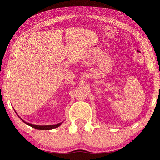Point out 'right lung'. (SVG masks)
<instances>
[{
    "instance_id": "right-lung-1",
    "label": "right lung",
    "mask_w": 160,
    "mask_h": 160,
    "mask_svg": "<svg viewBox=\"0 0 160 160\" xmlns=\"http://www.w3.org/2000/svg\"><path fill=\"white\" fill-rule=\"evenodd\" d=\"M15 112H16V111H15ZM16 114L18 115V113L16 112ZM18 116L19 117V118H20L22 119V121H23L26 124H27V125H28L30 126H31L32 128H34V129H37V130H52V129H54V128H56L58 127H59L61 124L63 123V122H60L59 123H57V124H55V125H45V126H39V125H34V124H32V123H29L28 122H25L24 120H23L20 117H19L18 115Z\"/></svg>"
}]
</instances>
